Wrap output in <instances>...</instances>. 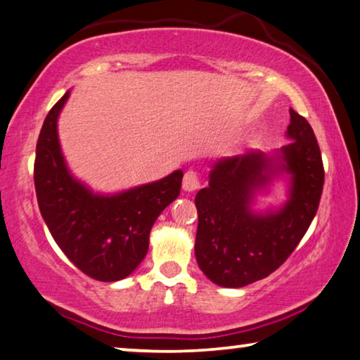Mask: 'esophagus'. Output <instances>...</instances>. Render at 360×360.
Segmentation results:
<instances>
[{"mask_svg":"<svg viewBox=\"0 0 360 360\" xmlns=\"http://www.w3.org/2000/svg\"><path fill=\"white\" fill-rule=\"evenodd\" d=\"M201 181H199V175L194 170H188V172L184 175V181H181V186H184L185 191H194L198 190Z\"/></svg>","mask_w":360,"mask_h":360,"instance_id":"obj_1","label":"esophagus"}]
</instances>
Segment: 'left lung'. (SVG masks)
Returning <instances> with one entry per match:
<instances>
[{"mask_svg":"<svg viewBox=\"0 0 360 360\" xmlns=\"http://www.w3.org/2000/svg\"><path fill=\"white\" fill-rule=\"evenodd\" d=\"M287 137L274 156L262 151L223 158L196 194L194 253L202 273L221 287H244L284 263L308 231L323 188V164L309 122L290 108ZM279 173L291 175L289 201L264 214L250 207L257 191Z\"/></svg>","mask_w":360,"mask_h":360,"instance_id":"left-lung-1","label":"left lung"}]
</instances>
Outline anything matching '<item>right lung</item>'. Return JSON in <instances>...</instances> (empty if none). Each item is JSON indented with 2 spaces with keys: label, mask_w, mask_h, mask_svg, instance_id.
Segmentation results:
<instances>
[{
  "label": "right lung",
  "mask_w": 360,
  "mask_h": 360,
  "mask_svg": "<svg viewBox=\"0 0 360 360\" xmlns=\"http://www.w3.org/2000/svg\"><path fill=\"white\" fill-rule=\"evenodd\" d=\"M70 92L51 108L41 127L34 158V190L52 238L89 278L115 282L143 260L153 223L180 194L184 172L103 196L70 174L58 143L57 120Z\"/></svg>",
  "instance_id": "add662e5"
}]
</instances>
